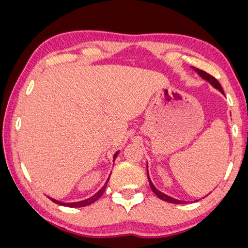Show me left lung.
Listing matches in <instances>:
<instances>
[{
	"instance_id": "8db88e82",
	"label": "left lung",
	"mask_w": 248,
	"mask_h": 248,
	"mask_svg": "<svg viewBox=\"0 0 248 248\" xmlns=\"http://www.w3.org/2000/svg\"><path fill=\"white\" fill-rule=\"evenodd\" d=\"M194 70L196 71V72H198V73L200 74V76H201V77L203 78V79L208 80L209 82L211 83L213 87L217 88V89L220 90V91H221V93H223V90H222L221 86H220V83L218 82V80H217L215 77H212L211 74H209V73L204 72V71H202V70H199V69H196V67H194ZM147 174H148V170H147ZM148 179H149V184H150V187H151V189H152V192H154L155 194L157 195L159 199H161L162 201H166V202H170V203H176V204H182V203H185V202H183V201H178V200H175V199H172V198H170V196L166 195V194H164V193H161L160 191H158V189L155 187V185L152 184V183H151V179L149 178V175H148Z\"/></svg>"
}]
</instances>
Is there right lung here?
Returning a JSON list of instances; mask_svg holds the SVG:
<instances>
[{
    "label": "right lung",
    "mask_w": 248,
    "mask_h": 248,
    "mask_svg": "<svg viewBox=\"0 0 248 248\" xmlns=\"http://www.w3.org/2000/svg\"><path fill=\"white\" fill-rule=\"evenodd\" d=\"M117 155H118V151L116 152V154L114 155V160H115V158L117 157ZM109 179V178H108ZM108 182V181H107ZM107 182H106V184H105V186H103V188L101 189H99V191H98L96 194H94L93 196H91L90 199H88V200H84V201H80V202H74V203H63V202H60V201H56V200H54V199H50L52 200V201L54 202V203H56V204H60V205H64V206H70V208H81V206H86V205H89V204H91V203H93V202H96L98 199L100 198L101 195H103V193L105 192V189H106V185H107Z\"/></svg>",
    "instance_id": "1"
}]
</instances>
